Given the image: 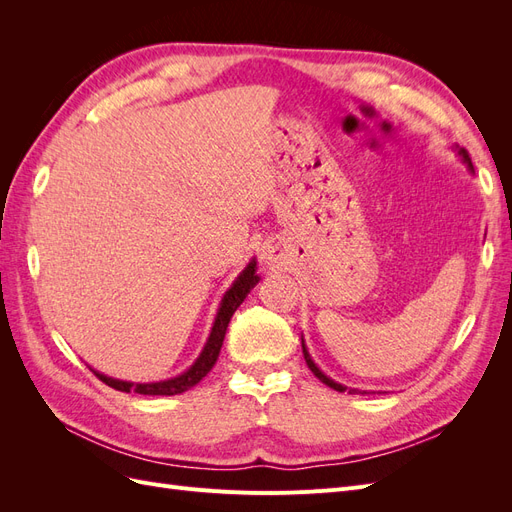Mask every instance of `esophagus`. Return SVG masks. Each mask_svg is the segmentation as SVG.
Wrapping results in <instances>:
<instances>
[{
    "mask_svg": "<svg viewBox=\"0 0 512 512\" xmlns=\"http://www.w3.org/2000/svg\"><path fill=\"white\" fill-rule=\"evenodd\" d=\"M260 258H262V262H267V265H271V262H273V252L265 250V252L260 254Z\"/></svg>",
    "mask_w": 512,
    "mask_h": 512,
    "instance_id": "34e87169",
    "label": "esophagus"
}]
</instances>
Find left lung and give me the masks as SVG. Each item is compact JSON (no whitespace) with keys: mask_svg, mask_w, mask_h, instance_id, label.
I'll return each mask as SVG.
<instances>
[{"mask_svg":"<svg viewBox=\"0 0 512 512\" xmlns=\"http://www.w3.org/2000/svg\"><path fill=\"white\" fill-rule=\"evenodd\" d=\"M455 151H457V156L461 158V162L468 166V170L470 173H474V166H472V160H470V156H468V151L463 149V147H455ZM301 346H303V356H305V363H307V367L312 369V374L322 382V384H327V386H331L333 391H339V393H344V391H348L350 395H354V393H367V391H359V389H350V386H344V384H339V382H335V380H331L327 374H324V371L314 363V359H312V354L307 352V346H305V339L301 337Z\"/></svg>","mask_w":512,"mask_h":512,"instance_id":"left-lung-1","label":"left lung"}]
</instances>
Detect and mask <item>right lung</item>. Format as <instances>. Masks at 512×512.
<instances>
[{
    "label": "right lung",
    "mask_w": 512,
    "mask_h": 512,
    "mask_svg": "<svg viewBox=\"0 0 512 512\" xmlns=\"http://www.w3.org/2000/svg\"><path fill=\"white\" fill-rule=\"evenodd\" d=\"M260 282V277L256 275V260L252 258L247 262V267L237 275V280L232 282V286L226 290V294L222 297V303L218 307V314H215L211 333L207 337V344L200 350L198 359L181 371L179 376L168 378V380H160V382H128V380H117L111 376H104L100 371L91 369L94 374L108 386H113L115 391L121 393H138V395H179L190 391L192 386H196L200 380H203L209 371L213 369L215 361H218L222 344H224V335L228 329V322L232 318V314L237 312V307L243 303V299L250 294V290Z\"/></svg>",
    "instance_id": "1"
}]
</instances>
